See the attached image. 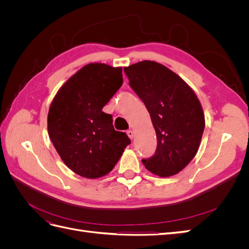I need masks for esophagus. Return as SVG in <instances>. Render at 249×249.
Instances as JSON below:
<instances>
[{"mask_svg": "<svg viewBox=\"0 0 249 249\" xmlns=\"http://www.w3.org/2000/svg\"><path fill=\"white\" fill-rule=\"evenodd\" d=\"M126 134H127V136H129L131 139H133L134 138V132L132 131V130H129L126 132Z\"/></svg>", "mask_w": 249, "mask_h": 249, "instance_id": "obj_1", "label": "esophagus"}]
</instances>
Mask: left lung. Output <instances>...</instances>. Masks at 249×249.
Instances as JSON below:
<instances>
[{
    "instance_id": "8db88e82",
    "label": "left lung",
    "mask_w": 249,
    "mask_h": 249,
    "mask_svg": "<svg viewBox=\"0 0 249 249\" xmlns=\"http://www.w3.org/2000/svg\"><path fill=\"white\" fill-rule=\"evenodd\" d=\"M124 71L156 130V152L142 163L159 177L176 175L198 150L205 129L201 105L187 83L160 63L144 60Z\"/></svg>"
}]
</instances>
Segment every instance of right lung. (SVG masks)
Returning a JSON list of instances; mask_svg holds the SVG:
<instances>
[{"label":"right lung","instance_id":"right-lung-1","mask_svg":"<svg viewBox=\"0 0 249 249\" xmlns=\"http://www.w3.org/2000/svg\"><path fill=\"white\" fill-rule=\"evenodd\" d=\"M123 85V69L85 65L59 89L48 115L49 136L66 166L77 175L106 176L131 143L114 130L103 108Z\"/></svg>","mask_w":249,"mask_h":249}]
</instances>
